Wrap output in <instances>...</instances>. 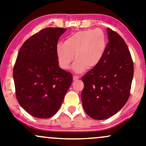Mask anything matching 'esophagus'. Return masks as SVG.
<instances>
[{
	"mask_svg": "<svg viewBox=\"0 0 146 146\" xmlns=\"http://www.w3.org/2000/svg\"><path fill=\"white\" fill-rule=\"evenodd\" d=\"M79 78H80V77L78 76H73V80L76 81V80H78Z\"/></svg>",
	"mask_w": 146,
	"mask_h": 146,
	"instance_id": "34e87169",
	"label": "esophagus"
}]
</instances>
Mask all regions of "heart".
I'll return each mask as SVG.
<instances>
[{
  "label": "heart",
  "instance_id": "obj_1",
  "mask_svg": "<svg viewBox=\"0 0 146 146\" xmlns=\"http://www.w3.org/2000/svg\"><path fill=\"white\" fill-rule=\"evenodd\" d=\"M107 42L101 29H86L77 31L56 46V55L60 68L68 70L74 60L72 68L76 73L96 67L105 54Z\"/></svg>",
  "mask_w": 146,
  "mask_h": 146
}]
</instances>
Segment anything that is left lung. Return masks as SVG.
I'll return each mask as SVG.
<instances>
[{
  "mask_svg": "<svg viewBox=\"0 0 146 146\" xmlns=\"http://www.w3.org/2000/svg\"><path fill=\"white\" fill-rule=\"evenodd\" d=\"M107 34L109 42L101 61L82 78L83 108L96 120L112 117L125 105L133 76V62L123 39L110 28Z\"/></svg>",
  "mask_w": 146,
  "mask_h": 146,
  "instance_id": "left-lung-1",
  "label": "left lung"
}]
</instances>
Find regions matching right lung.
<instances>
[{
    "label": "right lung",
    "mask_w": 146,
    "mask_h": 146,
    "mask_svg": "<svg viewBox=\"0 0 146 146\" xmlns=\"http://www.w3.org/2000/svg\"><path fill=\"white\" fill-rule=\"evenodd\" d=\"M64 28L43 29L20 48L13 68L15 92L20 105L32 116L56 114L72 82V76L58 66L56 46Z\"/></svg>",
    "instance_id": "1"
}]
</instances>
